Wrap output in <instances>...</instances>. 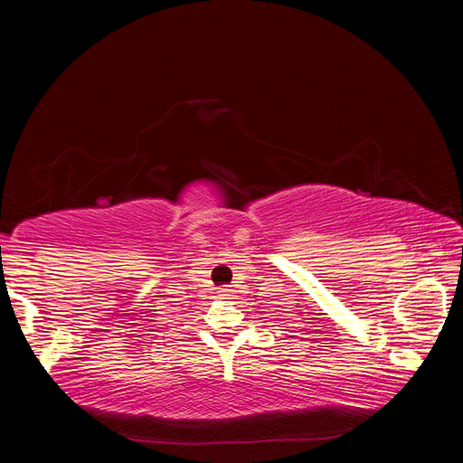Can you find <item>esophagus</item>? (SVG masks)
I'll use <instances>...</instances> for the list:
<instances>
[{
	"instance_id": "esophagus-1",
	"label": "esophagus",
	"mask_w": 463,
	"mask_h": 463,
	"mask_svg": "<svg viewBox=\"0 0 463 463\" xmlns=\"http://www.w3.org/2000/svg\"><path fill=\"white\" fill-rule=\"evenodd\" d=\"M218 296H220L222 299H230V298H232V288H230V286H222V288L218 289Z\"/></svg>"
}]
</instances>
